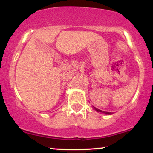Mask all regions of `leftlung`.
Listing matches in <instances>:
<instances>
[{
	"label": "left lung",
	"instance_id": "1",
	"mask_svg": "<svg viewBox=\"0 0 153 153\" xmlns=\"http://www.w3.org/2000/svg\"><path fill=\"white\" fill-rule=\"evenodd\" d=\"M95 109L97 111L102 112V113H105V114H111V113H109V112H104V111H101V110H99V109H97V108H95Z\"/></svg>",
	"mask_w": 153,
	"mask_h": 153
}]
</instances>
